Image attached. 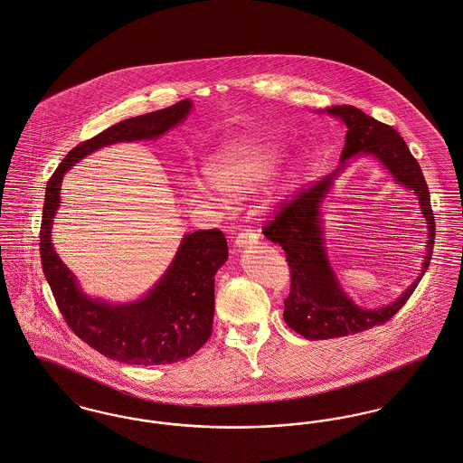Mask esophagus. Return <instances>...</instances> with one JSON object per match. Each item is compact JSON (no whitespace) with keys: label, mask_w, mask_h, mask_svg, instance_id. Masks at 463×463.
<instances>
[{"label":"esophagus","mask_w":463,"mask_h":463,"mask_svg":"<svg viewBox=\"0 0 463 463\" xmlns=\"http://www.w3.org/2000/svg\"><path fill=\"white\" fill-rule=\"evenodd\" d=\"M258 241H260V233L256 230L244 228L235 237V248L242 250V248H248V246H254V244H258Z\"/></svg>","instance_id":"1"}]
</instances>
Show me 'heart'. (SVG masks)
Wrapping results in <instances>:
<instances>
[{
	"instance_id": "heart-1",
	"label": "heart",
	"mask_w": 463,
	"mask_h": 463,
	"mask_svg": "<svg viewBox=\"0 0 463 463\" xmlns=\"http://www.w3.org/2000/svg\"><path fill=\"white\" fill-rule=\"evenodd\" d=\"M274 156L263 146H241L226 150L211 159L205 175L212 187L228 198H244L256 191L274 171ZM189 187L203 193L200 180L189 182Z\"/></svg>"
}]
</instances>
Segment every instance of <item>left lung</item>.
<instances>
[{"instance_id":"1","label":"left lung","mask_w":463,"mask_h":463,"mask_svg":"<svg viewBox=\"0 0 463 463\" xmlns=\"http://www.w3.org/2000/svg\"><path fill=\"white\" fill-rule=\"evenodd\" d=\"M327 113L346 126L339 168L309 187L297 191L294 198L285 200L278 213L263 226V235L283 248L290 267L292 285L290 294L285 298L283 318L295 333L313 341L357 335L391 320L420 285V278L430 267L435 242L430 191L420 163L398 130L354 106H333L327 108ZM357 155L379 158L399 183L412 190L419 196L421 213L429 224L427 256L419 279L394 303L377 310L359 308L342 292L323 246L321 202L336 175Z\"/></svg>"}]
</instances>
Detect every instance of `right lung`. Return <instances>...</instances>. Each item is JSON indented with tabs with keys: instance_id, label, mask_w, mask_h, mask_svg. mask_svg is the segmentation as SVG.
<instances>
[{
	"instance_id": "add662e5",
	"label": "right lung",
	"mask_w": 463,
	"mask_h": 463,
	"mask_svg": "<svg viewBox=\"0 0 463 463\" xmlns=\"http://www.w3.org/2000/svg\"><path fill=\"white\" fill-rule=\"evenodd\" d=\"M191 108L193 102L185 99L166 109L134 117L102 130L74 146L45 187L41 226L43 276L72 333L118 363L171 364L191 357L209 341L213 324V281L215 272L228 258L226 237L217 228L187 233L165 276L136 302L111 304L90 298L51 242L61 180L65 171L102 146L163 136L171 127L184 122Z\"/></svg>"
}]
</instances>
